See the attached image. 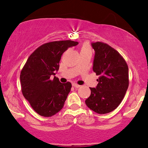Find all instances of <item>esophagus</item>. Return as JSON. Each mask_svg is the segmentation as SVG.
I'll return each instance as SVG.
<instances>
[{"label": "esophagus", "mask_w": 148, "mask_h": 148, "mask_svg": "<svg viewBox=\"0 0 148 148\" xmlns=\"http://www.w3.org/2000/svg\"><path fill=\"white\" fill-rule=\"evenodd\" d=\"M72 85L74 86V87H75V88H78V87H80V85H78V84H76V83H74V84H73Z\"/></svg>", "instance_id": "1"}]
</instances>
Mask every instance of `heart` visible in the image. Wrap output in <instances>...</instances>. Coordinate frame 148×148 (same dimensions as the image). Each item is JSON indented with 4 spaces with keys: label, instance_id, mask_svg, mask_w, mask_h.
Returning a JSON list of instances; mask_svg holds the SVG:
<instances>
[{
    "label": "heart",
    "instance_id": "heart-1",
    "mask_svg": "<svg viewBox=\"0 0 148 148\" xmlns=\"http://www.w3.org/2000/svg\"><path fill=\"white\" fill-rule=\"evenodd\" d=\"M91 52V49L90 46L87 43H85L82 46L81 49H80V52Z\"/></svg>",
    "mask_w": 148,
    "mask_h": 148
}]
</instances>
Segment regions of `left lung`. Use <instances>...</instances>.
<instances>
[{
	"label": "left lung",
	"mask_w": 148,
	"mask_h": 148,
	"mask_svg": "<svg viewBox=\"0 0 148 148\" xmlns=\"http://www.w3.org/2000/svg\"><path fill=\"white\" fill-rule=\"evenodd\" d=\"M95 50L93 70L99 76L96 88L85 100L90 109L98 114L113 111L124 98L129 85L128 67L117 50L103 42L92 43Z\"/></svg>",
	"instance_id": "left-lung-1"
}]
</instances>
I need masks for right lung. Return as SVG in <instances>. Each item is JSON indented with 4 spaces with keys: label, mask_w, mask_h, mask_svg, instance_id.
Returning a JSON list of instances; mask_svg holds the SVG:
<instances>
[{
    "label": "right lung",
    "mask_w": 148,
    "mask_h": 148,
    "mask_svg": "<svg viewBox=\"0 0 148 148\" xmlns=\"http://www.w3.org/2000/svg\"><path fill=\"white\" fill-rule=\"evenodd\" d=\"M78 42L71 40L46 43L29 56L20 73L22 94L33 109L41 116L51 117L60 111L72 87L55 76L61 55Z\"/></svg>",
    "instance_id": "obj_1"
}]
</instances>
